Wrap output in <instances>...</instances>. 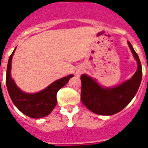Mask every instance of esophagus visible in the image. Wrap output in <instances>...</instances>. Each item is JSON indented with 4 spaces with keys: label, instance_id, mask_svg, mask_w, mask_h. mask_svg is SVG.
Returning <instances> with one entry per match:
<instances>
[{
    "label": "esophagus",
    "instance_id": "34e87169",
    "mask_svg": "<svg viewBox=\"0 0 148 148\" xmlns=\"http://www.w3.org/2000/svg\"><path fill=\"white\" fill-rule=\"evenodd\" d=\"M83 69H78L77 70V71L75 72V75L77 76V77H79V76L81 75V74L83 73Z\"/></svg>",
    "mask_w": 148,
    "mask_h": 148
}]
</instances>
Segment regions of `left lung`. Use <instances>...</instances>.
<instances>
[{"mask_svg":"<svg viewBox=\"0 0 148 148\" xmlns=\"http://www.w3.org/2000/svg\"><path fill=\"white\" fill-rule=\"evenodd\" d=\"M128 45L138 63V69L130 79L114 88L101 86L86 74L81 75L82 103L90 111L102 115H112L121 111L137 93L142 77V65L130 42Z\"/></svg>","mask_w":148,"mask_h":148,"instance_id":"obj_1","label":"left lung"}]
</instances>
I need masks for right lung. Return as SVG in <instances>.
<instances>
[{"instance_id": "add662e5", "label": "right lung", "mask_w": 148, "mask_h": 148, "mask_svg": "<svg viewBox=\"0 0 148 148\" xmlns=\"http://www.w3.org/2000/svg\"><path fill=\"white\" fill-rule=\"evenodd\" d=\"M15 51V48L9 58L6 69V88L10 98L15 106L27 116L33 119H40L47 116L56 106L57 92L65 86L74 75L71 74L57 79L47 88L37 93H25L15 85L10 74L12 59Z\"/></svg>"}]
</instances>
